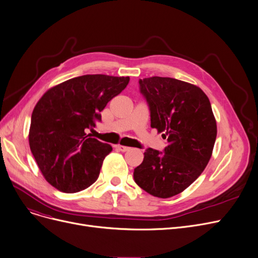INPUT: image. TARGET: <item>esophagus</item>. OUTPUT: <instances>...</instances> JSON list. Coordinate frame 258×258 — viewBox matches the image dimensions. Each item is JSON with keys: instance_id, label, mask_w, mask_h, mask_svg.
<instances>
[{"instance_id": "34e87169", "label": "esophagus", "mask_w": 258, "mask_h": 258, "mask_svg": "<svg viewBox=\"0 0 258 258\" xmlns=\"http://www.w3.org/2000/svg\"><path fill=\"white\" fill-rule=\"evenodd\" d=\"M117 150H119V151H121V152H126V151H128L130 150V148L128 147H125V145H117Z\"/></svg>"}]
</instances>
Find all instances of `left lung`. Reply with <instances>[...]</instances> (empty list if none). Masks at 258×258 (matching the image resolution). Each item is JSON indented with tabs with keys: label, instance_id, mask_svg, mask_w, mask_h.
Wrapping results in <instances>:
<instances>
[{
	"label": "left lung",
	"instance_id": "8db88e82",
	"mask_svg": "<svg viewBox=\"0 0 258 258\" xmlns=\"http://www.w3.org/2000/svg\"><path fill=\"white\" fill-rule=\"evenodd\" d=\"M151 111V126L167 139L163 153L148 149L134 170L135 182L149 194L170 198L204 172L217 136L208 96L198 86L167 77L139 80Z\"/></svg>",
	"mask_w": 258,
	"mask_h": 258
}]
</instances>
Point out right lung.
Instances as JSON below:
<instances>
[{
    "mask_svg": "<svg viewBox=\"0 0 258 258\" xmlns=\"http://www.w3.org/2000/svg\"><path fill=\"white\" fill-rule=\"evenodd\" d=\"M130 77L84 75L55 85L32 110L29 147L39 169L53 187L76 193L99 177L113 151L85 133L101 121V111L126 87Z\"/></svg>",
    "mask_w": 258,
    "mask_h": 258,
    "instance_id": "add662e5",
    "label": "right lung"
}]
</instances>
